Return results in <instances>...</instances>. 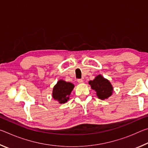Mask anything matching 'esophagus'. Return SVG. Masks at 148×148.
Returning <instances> with one entry per match:
<instances>
[{
  "label": "esophagus",
  "mask_w": 148,
  "mask_h": 148,
  "mask_svg": "<svg viewBox=\"0 0 148 148\" xmlns=\"http://www.w3.org/2000/svg\"><path fill=\"white\" fill-rule=\"evenodd\" d=\"M77 82H78V83H79V84H81V83H82V82H83V79H77Z\"/></svg>",
  "instance_id": "34e87169"
}]
</instances>
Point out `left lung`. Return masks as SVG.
<instances>
[{
	"label": "left lung",
	"mask_w": 148,
	"mask_h": 148,
	"mask_svg": "<svg viewBox=\"0 0 148 148\" xmlns=\"http://www.w3.org/2000/svg\"><path fill=\"white\" fill-rule=\"evenodd\" d=\"M91 89L97 92V95L100 99L104 100L111 96L113 87L108 80L104 78L101 75H99L93 80L89 81Z\"/></svg>",
	"instance_id": "left-lung-1"
}]
</instances>
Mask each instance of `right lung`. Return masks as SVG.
I'll use <instances>...</instances> for the list:
<instances>
[{
    "label": "right lung",
    "mask_w": 148,
    "mask_h": 148,
    "mask_svg": "<svg viewBox=\"0 0 148 148\" xmlns=\"http://www.w3.org/2000/svg\"><path fill=\"white\" fill-rule=\"evenodd\" d=\"M74 87V85L70 82H66L62 79L59 80L53 87V99L57 100L59 103H65L69 100V96Z\"/></svg>",
    "instance_id": "add662e5"
}]
</instances>
